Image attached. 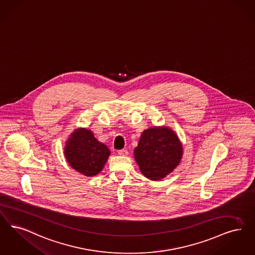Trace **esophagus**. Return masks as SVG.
I'll return each mask as SVG.
<instances>
[{
	"label": "esophagus",
	"mask_w": 255,
	"mask_h": 255,
	"mask_svg": "<svg viewBox=\"0 0 255 255\" xmlns=\"http://www.w3.org/2000/svg\"><path fill=\"white\" fill-rule=\"evenodd\" d=\"M118 153L120 154V155H123V156H126V155H128V151L126 150V149H123V150H120Z\"/></svg>",
	"instance_id": "1"
}]
</instances>
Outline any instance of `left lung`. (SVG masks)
I'll list each match as a JSON object with an SVG mask.
<instances>
[{
  "mask_svg": "<svg viewBox=\"0 0 255 255\" xmlns=\"http://www.w3.org/2000/svg\"><path fill=\"white\" fill-rule=\"evenodd\" d=\"M133 155L140 172L147 178L160 180L180 163L183 146L171 128L153 126L143 131Z\"/></svg>",
  "mask_w": 255,
  "mask_h": 255,
  "instance_id": "left-lung-1",
  "label": "left lung"
}]
</instances>
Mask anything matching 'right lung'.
I'll return each instance as SVG.
<instances>
[{"label":"right lung","mask_w":255,"mask_h":255,"mask_svg":"<svg viewBox=\"0 0 255 255\" xmlns=\"http://www.w3.org/2000/svg\"><path fill=\"white\" fill-rule=\"evenodd\" d=\"M106 145L100 142L91 130L78 128L64 146V156L74 170L85 176H94L105 166L110 155Z\"/></svg>","instance_id":"1"}]
</instances>
